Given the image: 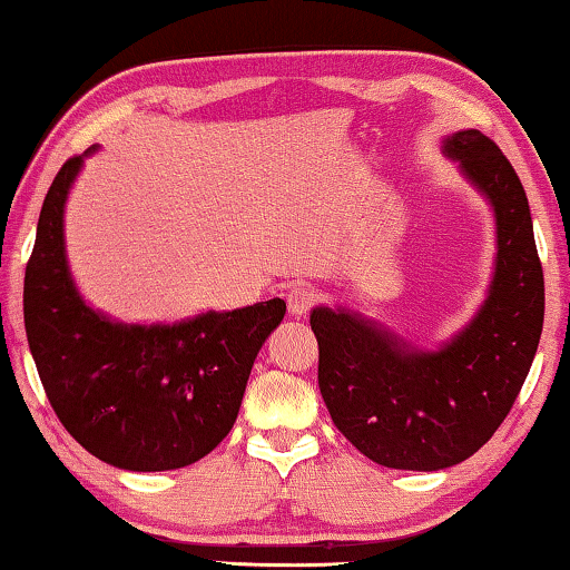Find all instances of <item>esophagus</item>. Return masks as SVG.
Here are the masks:
<instances>
[{
    "label": "esophagus",
    "instance_id": "34e87169",
    "mask_svg": "<svg viewBox=\"0 0 570 570\" xmlns=\"http://www.w3.org/2000/svg\"><path fill=\"white\" fill-rule=\"evenodd\" d=\"M316 292H312V288L306 286H296L292 288V292L286 294V304H288V314L292 316H304L308 314V308H312L316 304Z\"/></svg>",
    "mask_w": 570,
    "mask_h": 570
}]
</instances>
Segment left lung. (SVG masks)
Returning <instances> with one entry per match:
<instances>
[{
  "label": "left lung",
  "mask_w": 570,
  "mask_h": 570,
  "mask_svg": "<svg viewBox=\"0 0 570 570\" xmlns=\"http://www.w3.org/2000/svg\"><path fill=\"white\" fill-rule=\"evenodd\" d=\"M442 153L495 218L493 278L475 316L435 350L346 306L308 316L334 424L362 455L394 470H445L475 455L513 407L543 332V268L513 166L472 128L448 135Z\"/></svg>",
  "instance_id": "left-lung-1"
}]
</instances>
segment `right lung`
Segmentation results:
<instances>
[{"mask_svg": "<svg viewBox=\"0 0 570 570\" xmlns=\"http://www.w3.org/2000/svg\"><path fill=\"white\" fill-rule=\"evenodd\" d=\"M57 173L24 274V330L65 430L112 468L160 472L206 458L238 417L250 366L284 298L173 324H125L85 302L65 250V204L82 163Z\"/></svg>", "mask_w": 570, "mask_h": 570, "instance_id": "obj_1", "label": "right lung"}]
</instances>
